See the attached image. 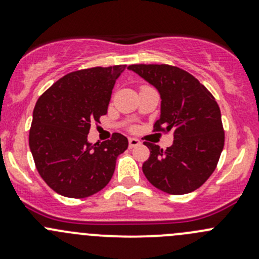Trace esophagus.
Segmentation results:
<instances>
[{"label": "esophagus", "instance_id": "obj_1", "mask_svg": "<svg viewBox=\"0 0 259 259\" xmlns=\"http://www.w3.org/2000/svg\"><path fill=\"white\" fill-rule=\"evenodd\" d=\"M140 145V142L135 138H129V146L130 148H135V146Z\"/></svg>", "mask_w": 259, "mask_h": 259}]
</instances>
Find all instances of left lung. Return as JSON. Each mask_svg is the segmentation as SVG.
<instances>
[{
	"mask_svg": "<svg viewBox=\"0 0 259 259\" xmlns=\"http://www.w3.org/2000/svg\"><path fill=\"white\" fill-rule=\"evenodd\" d=\"M158 89L160 117L154 132L174 133L166 150L145 143L150 156L143 173L168 194H187L202 187L218 164L224 146L221 109L204 85L185 70L171 65H130L127 67Z\"/></svg>",
	"mask_w": 259,
	"mask_h": 259,
	"instance_id": "left-lung-1",
	"label": "left lung"
}]
</instances>
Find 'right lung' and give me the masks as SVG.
<instances>
[{
	"mask_svg": "<svg viewBox=\"0 0 259 259\" xmlns=\"http://www.w3.org/2000/svg\"><path fill=\"white\" fill-rule=\"evenodd\" d=\"M126 65L77 70L57 80L38 98L28 143L46 184L67 198L100 192L113 177L127 139L115 133L101 144L88 142L91 124L108 113L115 81Z\"/></svg>",
	"mask_w": 259,
	"mask_h": 259,
	"instance_id": "right-lung-1",
	"label": "right lung"
}]
</instances>
